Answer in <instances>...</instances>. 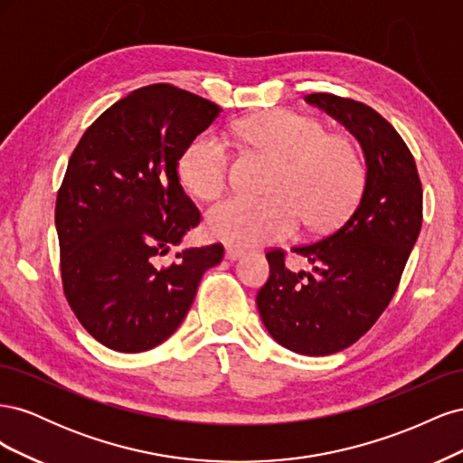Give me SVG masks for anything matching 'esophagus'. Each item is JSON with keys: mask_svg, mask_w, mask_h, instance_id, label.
Instances as JSON below:
<instances>
[{"mask_svg": "<svg viewBox=\"0 0 463 463\" xmlns=\"http://www.w3.org/2000/svg\"><path fill=\"white\" fill-rule=\"evenodd\" d=\"M245 255V250L240 247H233V245H226V259L228 260H237Z\"/></svg>", "mask_w": 463, "mask_h": 463, "instance_id": "34e87169", "label": "esophagus"}]
</instances>
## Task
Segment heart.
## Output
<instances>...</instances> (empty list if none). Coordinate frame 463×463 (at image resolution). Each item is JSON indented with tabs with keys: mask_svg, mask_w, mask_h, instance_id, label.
Here are the masks:
<instances>
[{
	"mask_svg": "<svg viewBox=\"0 0 463 463\" xmlns=\"http://www.w3.org/2000/svg\"><path fill=\"white\" fill-rule=\"evenodd\" d=\"M245 141L272 158L266 199L230 197L208 213V232L216 240L255 247L286 240L305 218L313 230H332L354 213L365 167L355 146L344 137L328 135L313 118L288 109L250 118L237 128ZM232 154L214 131L197 135L179 156V177L199 199H214L230 177Z\"/></svg>",
	"mask_w": 463,
	"mask_h": 463,
	"instance_id": "1",
	"label": "heart"
}]
</instances>
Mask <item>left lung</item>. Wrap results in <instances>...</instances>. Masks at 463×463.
<instances>
[{"instance_id": "left-lung-1", "label": "left lung", "mask_w": 463, "mask_h": 463, "mask_svg": "<svg viewBox=\"0 0 463 463\" xmlns=\"http://www.w3.org/2000/svg\"><path fill=\"white\" fill-rule=\"evenodd\" d=\"M305 100L352 133L365 156V187L344 226L293 247L311 270L286 269L284 250L266 253L270 276L257 307L272 338L301 355H330L355 344L396 293L421 232L423 189L410 148L373 108L317 92Z\"/></svg>"}]
</instances>
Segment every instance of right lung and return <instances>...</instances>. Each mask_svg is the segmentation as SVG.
<instances>
[{"label":"right lung","mask_w":463,"mask_h":463,"mask_svg":"<svg viewBox=\"0 0 463 463\" xmlns=\"http://www.w3.org/2000/svg\"><path fill=\"white\" fill-rule=\"evenodd\" d=\"M220 108L172 85L121 98L80 137L55 201L65 298L94 340L121 354L156 347L189 313L220 243L177 250L201 214L184 187L181 152Z\"/></svg>","instance_id":"obj_1"}]
</instances>
